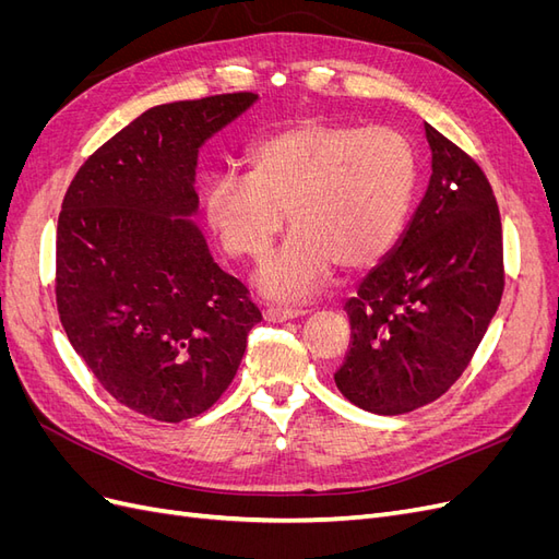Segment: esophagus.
Segmentation results:
<instances>
[{"label":"esophagus","instance_id":"1","mask_svg":"<svg viewBox=\"0 0 559 559\" xmlns=\"http://www.w3.org/2000/svg\"><path fill=\"white\" fill-rule=\"evenodd\" d=\"M306 314V310L298 308H265L263 317L265 321H273V324H280V321H289V319H298Z\"/></svg>","mask_w":559,"mask_h":559}]
</instances>
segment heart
Masks as SVG:
<instances>
[{"label":"heart","instance_id":"b5f03b06","mask_svg":"<svg viewBox=\"0 0 559 559\" xmlns=\"http://www.w3.org/2000/svg\"><path fill=\"white\" fill-rule=\"evenodd\" d=\"M417 186V156L394 128L310 118L251 144L247 175L216 173L202 214L233 259H261L286 222L294 228L253 284L263 296L306 300L335 263L373 265L399 238Z\"/></svg>","mask_w":559,"mask_h":559}]
</instances>
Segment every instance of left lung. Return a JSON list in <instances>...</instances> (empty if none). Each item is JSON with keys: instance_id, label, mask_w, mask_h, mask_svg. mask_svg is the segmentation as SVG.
<instances>
[{"instance_id": "1", "label": "left lung", "mask_w": 559, "mask_h": 559, "mask_svg": "<svg viewBox=\"0 0 559 559\" xmlns=\"http://www.w3.org/2000/svg\"><path fill=\"white\" fill-rule=\"evenodd\" d=\"M431 177L399 242L345 302L352 347L335 384L359 408L401 415L454 384L503 294L501 216L476 160L425 123Z\"/></svg>"}]
</instances>
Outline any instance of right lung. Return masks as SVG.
<instances>
[{"mask_svg":"<svg viewBox=\"0 0 559 559\" xmlns=\"http://www.w3.org/2000/svg\"><path fill=\"white\" fill-rule=\"evenodd\" d=\"M257 99L146 109L81 165L62 200L56 298L67 337L118 403L151 419L212 408L261 321L193 222L202 144Z\"/></svg>","mask_w":559,"mask_h":559,"instance_id":"1","label":"right lung"}]
</instances>
